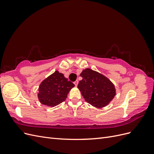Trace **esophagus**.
Here are the masks:
<instances>
[{"mask_svg":"<svg viewBox=\"0 0 154 154\" xmlns=\"http://www.w3.org/2000/svg\"><path fill=\"white\" fill-rule=\"evenodd\" d=\"M74 84L75 85V86H77L78 85V80H76V81H75L74 82Z\"/></svg>","mask_w":154,"mask_h":154,"instance_id":"34e87169","label":"esophagus"}]
</instances>
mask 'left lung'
<instances>
[{
    "instance_id": "obj_1",
    "label": "left lung",
    "mask_w": 154,
    "mask_h": 154,
    "mask_svg": "<svg viewBox=\"0 0 154 154\" xmlns=\"http://www.w3.org/2000/svg\"><path fill=\"white\" fill-rule=\"evenodd\" d=\"M78 89L85 100L92 106L103 108L114 99L116 90L109 79L96 71L87 68L80 74Z\"/></svg>"
}]
</instances>
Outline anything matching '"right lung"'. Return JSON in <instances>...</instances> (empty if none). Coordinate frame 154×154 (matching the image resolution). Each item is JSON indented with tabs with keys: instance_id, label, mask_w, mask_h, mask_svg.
Segmentation results:
<instances>
[{
	"instance_id": "obj_1",
	"label": "right lung",
	"mask_w": 154,
	"mask_h": 154,
	"mask_svg": "<svg viewBox=\"0 0 154 154\" xmlns=\"http://www.w3.org/2000/svg\"><path fill=\"white\" fill-rule=\"evenodd\" d=\"M74 87L63 74L56 71L40 83L37 96L42 104L53 107L66 100Z\"/></svg>"
}]
</instances>
